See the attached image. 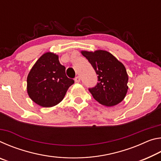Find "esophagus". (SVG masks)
Masks as SVG:
<instances>
[{
    "label": "esophagus",
    "mask_w": 161,
    "mask_h": 161,
    "mask_svg": "<svg viewBox=\"0 0 161 161\" xmlns=\"http://www.w3.org/2000/svg\"><path fill=\"white\" fill-rule=\"evenodd\" d=\"M75 82H80V77H76L75 78Z\"/></svg>",
    "instance_id": "esophagus-1"
}]
</instances>
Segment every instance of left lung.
I'll return each mask as SVG.
<instances>
[{"instance_id":"8db88e82","label":"left lung","mask_w":161,"mask_h":161,"mask_svg":"<svg viewBox=\"0 0 161 161\" xmlns=\"http://www.w3.org/2000/svg\"><path fill=\"white\" fill-rule=\"evenodd\" d=\"M81 53L98 75L97 85L89 89L94 99L107 107H113L121 102L129 89V76L124 65L107 51Z\"/></svg>"}]
</instances>
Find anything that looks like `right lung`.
Instances as JSON below:
<instances>
[{"instance_id":"obj_1","label":"right lung","mask_w":161,"mask_h":161,"mask_svg":"<svg viewBox=\"0 0 161 161\" xmlns=\"http://www.w3.org/2000/svg\"><path fill=\"white\" fill-rule=\"evenodd\" d=\"M75 83L67 77L65 67L53 53L43 54L30 71L27 91L31 99L42 107H54L64 99L69 87Z\"/></svg>"}]
</instances>
